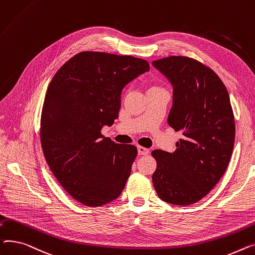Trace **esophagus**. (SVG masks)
Segmentation results:
<instances>
[{"label": "esophagus", "mask_w": 255, "mask_h": 255, "mask_svg": "<svg viewBox=\"0 0 255 255\" xmlns=\"http://www.w3.org/2000/svg\"><path fill=\"white\" fill-rule=\"evenodd\" d=\"M138 153L140 155H146L149 153V149L143 146H138Z\"/></svg>", "instance_id": "esophagus-1"}]
</instances>
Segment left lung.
I'll use <instances>...</instances> for the list:
<instances>
[{
	"mask_svg": "<svg viewBox=\"0 0 255 255\" xmlns=\"http://www.w3.org/2000/svg\"><path fill=\"white\" fill-rule=\"evenodd\" d=\"M173 84L168 124L182 138L173 153L156 149L152 182L160 200L191 205L226 172L235 143V117L226 85L197 59L172 55L152 62Z\"/></svg>",
	"mask_w": 255,
	"mask_h": 255,
	"instance_id": "left-lung-1",
	"label": "left lung"
}]
</instances>
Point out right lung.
I'll return each mask as SVG.
<instances>
[{"label": "right lung", "mask_w": 255, "mask_h": 255, "mask_svg": "<svg viewBox=\"0 0 255 255\" xmlns=\"http://www.w3.org/2000/svg\"><path fill=\"white\" fill-rule=\"evenodd\" d=\"M149 69L147 61L131 55L83 51L59 68L48 85L42 150L59 184L85 206L111 203L126 186L137 147L114 143L101 129L118 118L123 88Z\"/></svg>", "instance_id": "right-lung-1"}]
</instances>
